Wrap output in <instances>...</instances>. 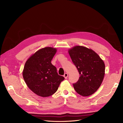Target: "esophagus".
I'll return each instance as SVG.
<instances>
[{"label": "esophagus", "mask_w": 123, "mask_h": 123, "mask_svg": "<svg viewBox=\"0 0 123 123\" xmlns=\"http://www.w3.org/2000/svg\"><path fill=\"white\" fill-rule=\"evenodd\" d=\"M68 76V73H65L64 74V77L65 78V79H67Z\"/></svg>", "instance_id": "34e87169"}]
</instances>
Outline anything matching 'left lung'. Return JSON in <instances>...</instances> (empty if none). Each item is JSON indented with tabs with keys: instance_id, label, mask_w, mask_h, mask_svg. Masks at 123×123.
<instances>
[{
	"instance_id": "left-lung-1",
	"label": "left lung",
	"mask_w": 123,
	"mask_h": 123,
	"mask_svg": "<svg viewBox=\"0 0 123 123\" xmlns=\"http://www.w3.org/2000/svg\"><path fill=\"white\" fill-rule=\"evenodd\" d=\"M68 53L79 71L80 77L73 87L78 94L83 96L94 93L101 85L105 74L103 60L93 50L81 46L68 50Z\"/></svg>"
}]
</instances>
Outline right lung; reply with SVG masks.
Returning <instances> with one entry per match:
<instances>
[{
    "instance_id": "add662e5",
    "label": "right lung",
    "mask_w": 123,
    "mask_h": 123,
    "mask_svg": "<svg viewBox=\"0 0 123 123\" xmlns=\"http://www.w3.org/2000/svg\"><path fill=\"white\" fill-rule=\"evenodd\" d=\"M55 48H42L26 61L23 78L28 88L36 95L48 97L56 92L65 78L59 75L56 68L51 62L57 52Z\"/></svg>"
}]
</instances>
